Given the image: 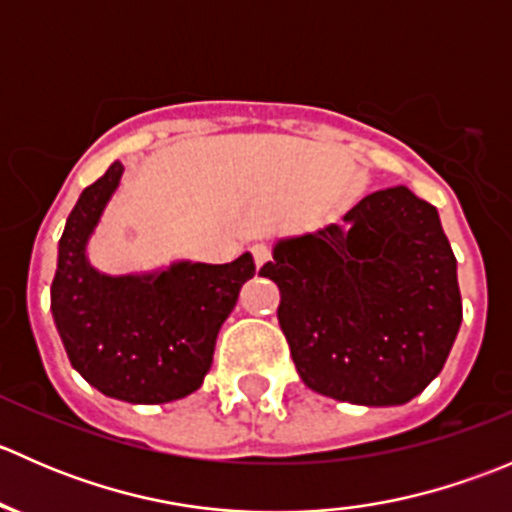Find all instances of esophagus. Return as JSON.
Listing matches in <instances>:
<instances>
[{
    "label": "esophagus",
    "mask_w": 512,
    "mask_h": 512,
    "mask_svg": "<svg viewBox=\"0 0 512 512\" xmlns=\"http://www.w3.org/2000/svg\"><path fill=\"white\" fill-rule=\"evenodd\" d=\"M252 260H255L257 267H262L265 262H270V247L262 245V242H257V245H252Z\"/></svg>",
    "instance_id": "esophagus-1"
}]
</instances>
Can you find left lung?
Here are the masks:
<instances>
[{
  "mask_svg": "<svg viewBox=\"0 0 512 512\" xmlns=\"http://www.w3.org/2000/svg\"><path fill=\"white\" fill-rule=\"evenodd\" d=\"M312 391L401 406L446 364L463 319L456 257L438 210L409 188L366 195L344 225L280 240L260 270Z\"/></svg>",
  "mask_w": 512,
  "mask_h": 512,
  "instance_id": "left-lung-1",
  "label": "left lung"
}]
</instances>
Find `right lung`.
I'll return each instance as SVG.
<instances>
[{
    "mask_svg": "<svg viewBox=\"0 0 512 512\" xmlns=\"http://www.w3.org/2000/svg\"><path fill=\"white\" fill-rule=\"evenodd\" d=\"M123 163L84 190L66 218L51 282V314L71 366L101 394L128 404H168L200 389L215 339L255 275L250 252L227 265L173 262L143 275H103L86 257Z\"/></svg>",
    "mask_w": 512,
    "mask_h": 512,
    "instance_id": "1",
    "label": "right lung"
}]
</instances>
